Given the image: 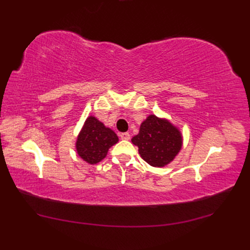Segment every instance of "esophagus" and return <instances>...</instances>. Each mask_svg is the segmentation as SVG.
Instances as JSON below:
<instances>
[{
  "instance_id": "obj_1",
  "label": "esophagus",
  "mask_w": 250,
  "mask_h": 250,
  "mask_svg": "<svg viewBox=\"0 0 250 250\" xmlns=\"http://www.w3.org/2000/svg\"><path fill=\"white\" fill-rule=\"evenodd\" d=\"M120 138L121 140H124V141H128L130 139V134L128 132H123V133H120Z\"/></svg>"
}]
</instances>
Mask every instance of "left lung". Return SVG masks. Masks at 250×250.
<instances>
[{"label":"left lung","instance_id":"obj_1","mask_svg":"<svg viewBox=\"0 0 250 250\" xmlns=\"http://www.w3.org/2000/svg\"><path fill=\"white\" fill-rule=\"evenodd\" d=\"M183 140L179 128L168 119L149 115L131 142L138 146L144 161L152 167L162 168L174 161L183 147Z\"/></svg>","mask_w":250,"mask_h":250}]
</instances>
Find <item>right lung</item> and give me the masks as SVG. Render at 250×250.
I'll use <instances>...</instances> for the list:
<instances>
[{
	"mask_svg": "<svg viewBox=\"0 0 250 250\" xmlns=\"http://www.w3.org/2000/svg\"><path fill=\"white\" fill-rule=\"evenodd\" d=\"M118 142L119 138L115 131L95 116H89L81 128L75 147L81 160L89 165H96L104 160L109 148Z\"/></svg>",
	"mask_w": 250,
	"mask_h": 250,
	"instance_id": "1",
	"label": "right lung"
}]
</instances>
